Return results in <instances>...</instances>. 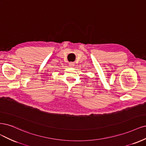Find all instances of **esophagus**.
<instances>
[{
  "label": "esophagus",
  "mask_w": 146,
  "mask_h": 146,
  "mask_svg": "<svg viewBox=\"0 0 146 146\" xmlns=\"http://www.w3.org/2000/svg\"><path fill=\"white\" fill-rule=\"evenodd\" d=\"M74 64L73 63V62H70L69 63V67H74Z\"/></svg>",
  "instance_id": "obj_1"
}]
</instances>
